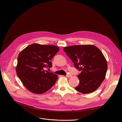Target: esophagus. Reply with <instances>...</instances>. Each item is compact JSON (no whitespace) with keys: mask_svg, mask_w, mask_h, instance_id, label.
<instances>
[{"mask_svg":"<svg viewBox=\"0 0 122 122\" xmlns=\"http://www.w3.org/2000/svg\"><path fill=\"white\" fill-rule=\"evenodd\" d=\"M72 76V75L71 74H67L66 75V77H71Z\"/></svg>","mask_w":122,"mask_h":122,"instance_id":"esophagus-1","label":"esophagus"}]
</instances>
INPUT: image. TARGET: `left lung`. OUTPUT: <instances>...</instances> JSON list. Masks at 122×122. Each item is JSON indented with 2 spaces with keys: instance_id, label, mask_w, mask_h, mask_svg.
Masks as SVG:
<instances>
[{
  "instance_id": "obj_1",
  "label": "left lung",
  "mask_w": 122,
  "mask_h": 122,
  "mask_svg": "<svg viewBox=\"0 0 122 122\" xmlns=\"http://www.w3.org/2000/svg\"><path fill=\"white\" fill-rule=\"evenodd\" d=\"M64 51L81 73L79 84L75 89L82 94L96 90L105 78L107 62L101 51L92 45H74L64 47Z\"/></svg>"
}]
</instances>
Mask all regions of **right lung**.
Instances as JSON below:
<instances>
[{
	"label": "right lung",
	"instance_id": "obj_1",
	"mask_svg": "<svg viewBox=\"0 0 122 122\" xmlns=\"http://www.w3.org/2000/svg\"><path fill=\"white\" fill-rule=\"evenodd\" d=\"M59 48L53 45L31 44L19 54L16 71L25 87L32 93L41 94L54 86L57 75L45 71L52 66L51 59Z\"/></svg>",
	"mask_w": 122,
	"mask_h": 122
}]
</instances>
